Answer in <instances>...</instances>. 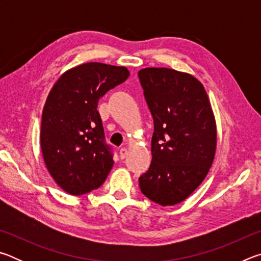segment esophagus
I'll return each instance as SVG.
<instances>
[{
	"instance_id": "34e87169",
	"label": "esophagus",
	"mask_w": 261,
	"mask_h": 261,
	"mask_svg": "<svg viewBox=\"0 0 261 261\" xmlns=\"http://www.w3.org/2000/svg\"><path fill=\"white\" fill-rule=\"evenodd\" d=\"M126 156H127V149L124 147L121 148L120 149V158L123 160V159H125Z\"/></svg>"
}]
</instances>
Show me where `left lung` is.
I'll return each mask as SVG.
<instances>
[{
  "instance_id": "1",
  "label": "left lung",
  "mask_w": 261,
  "mask_h": 261,
  "mask_svg": "<svg viewBox=\"0 0 261 261\" xmlns=\"http://www.w3.org/2000/svg\"><path fill=\"white\" fill-rule=\"evenodd\" d=\"M154 121L152 162L139 177L144 196L161 206L187 199L213 163L216 123L202 84L168 68L138 72Z\"/></svg>"
}]
</instances>
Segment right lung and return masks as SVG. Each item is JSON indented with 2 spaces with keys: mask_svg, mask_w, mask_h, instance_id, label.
Returning <instances> with one entry per match:
<instances>
[{
  "mask_svg": "<svg viewBox=\"0 0 261 261\" xmlns=\"http://www.w3.org/2000/svg\"><path fill=\"white\" fill-rule=\"evenodd\" d=\"M130 76L125 67L90 62L65 71L47 96L40 144L55 182L73 196L98 189L113 168L98 102Z\"/></svg>",
  "mask_w": 261,
  "mask_h": 261,
  "instance_id": "1",
  "label": "right lung"
}]
</instances>
